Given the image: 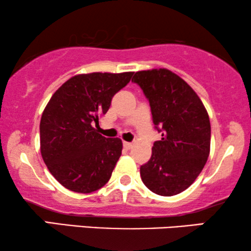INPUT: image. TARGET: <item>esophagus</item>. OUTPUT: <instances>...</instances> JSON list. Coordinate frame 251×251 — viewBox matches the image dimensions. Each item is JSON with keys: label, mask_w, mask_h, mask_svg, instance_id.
Listing matches in <instances>:
<instances>
[{"label": "esophagus", "mask_w": 251, "mask_h": 251, "mask_svg": "<svg viewBox=\"0 0 251 251\" xmlns=\"http://www.w3.org/2000/svg\"><path fill=\"white\" fill-rule=\"evenodd\" d=\"M123 146H125V149L130 150L132 147V144L131 143H128V142H123Z\"/></svg>", "instance_id": "obj_1"}]
</instances>
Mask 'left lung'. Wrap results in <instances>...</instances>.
I'll use <instances>...</instances> for the list:
<instances>
[{"mask_svg": "<svg viewBox=\"0 0 251 251\" xmlns=\"http://www.w3.org/2000/svg\"><path fill=\"white\" fill-rule=\"evenodd\" d=\"M132 82L149 99L153 123L162 132L150 161L140 167L143 183L162 197L179 194L197 179L210 153L207 109L197 92L167 68L136 72Z\"/></svg>", "mask_w": 251, "mask_h": 251, "instance_id": "obj_1", "label": "left lung"}]
</instances>
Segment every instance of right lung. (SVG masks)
Instances as JSON below:
<instances>
[{
    "label": "right lung",
    "instance_id": "add662e5",
    "mask_svg": "<svg viewBox=\"0 0 251 251\" xmlns=\"http://www.w3.org/2000/svg\"><path fill=\"white\" fill-rule=\"evenodd\" d=\"M133 72L78 74L52 95L40 122V145L51 175L67 190L91 193L109 180L122 140L106 138L92 125L108 111L113 96Z\"/></svg>",
    "mask_w": 251,
    "mask_h": 251
}]
</instances>
